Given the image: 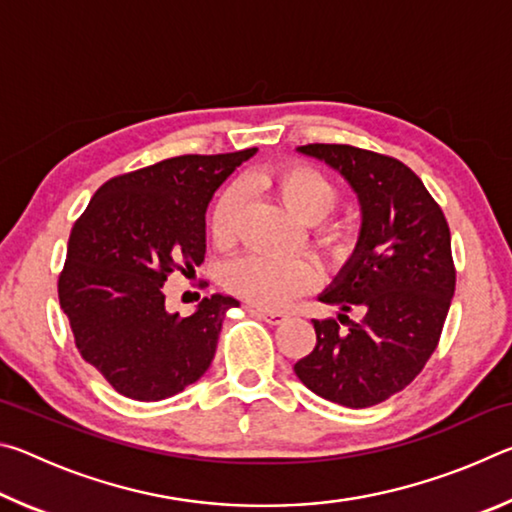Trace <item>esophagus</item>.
Instances as JSON below:
<instances>
[{
  "instance_id": "34e87169",
  "label": "esophagus",
  "mask_w": 512,
  "mask_h": 512,
  "mask_svg": "<svg viewBox=\"0 0 512 512\" xmlns=\"http://www.w3.org/2000/svg\"><path fill=\"white\" fill-rule=\"evenodd\" d=\"M250 314H257L259 318H264L268 325H280L282 320H287V314L284 311H273V309H259V307H250Z\"/></svg>"
}]
</instances>
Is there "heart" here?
<instances>
[{
    "instance_id": "1",
    "label": "heart",
    "mask_w": 512,
    "mask_h": 512,
    "mask_svg": "<svg viewBox=\"0 0 512 512\" xmlns=\"http://www.w3.org/2000/svg\"><path fill=\"white\" fill-rule=\"evenodd\" d=\"M266 192L275 194L305 223H316L314 239L327 255L345 253L357 237V223L350 216H327L339 203L341 189L318 167L305 162H287L259 171L253 178ZM241 212V187H223L210 210V232L214 244L228 246L237 235ZM225 287L259 307H280L293 296L309 291L318 271L307 257H282L248 253L228 264L223 273Z\"/></svg>"
}]
</instances>
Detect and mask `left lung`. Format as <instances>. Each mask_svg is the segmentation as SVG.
<instances>
[{
	"instance_id": "left-lung-1",
	"label": "left lung",
	"mask_w": 512,
	"mask_h": 512,
	"mask_svg": "<svg viewBox=\"0 0 512 512\" xmlns=\"http://www.w3.org/2000/svg\"><path fill=\"white\" fill-rule=\"evenodd\" d=\"M348 180L361 203L350 262L320 300L338 320H311L316 345L293 370L309 391L350 409L400 393L438 348L456 289L452 235L422 180L391 155L350 144H307ZM352 308L359 321L344 316Z\"/></svg>"
}]
</instances>
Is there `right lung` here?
Returning a JSON list of instances; mask_svg holds the SVG:
<instances>
[{
  "label": "right lung",
  "instance_id": "right-lung-1",
  "mask_svg": "<svg viewBox=\"0 0 512 512\" xmlns=\"http://www.w3.org/2000/svg\"><path fill=\"white\" fill-rule=\"evenodd\" d=\"M255 149L178 155L110 178L76 219L58 275L60 309L81 357L119 395L158 402L185 391L214 359L225 311L214 293L192 316L164 309V282L205 259L212 194Z\"/></svg>",
  "mask_w": 512,
  "mask_h": 512
}]
</instances>
